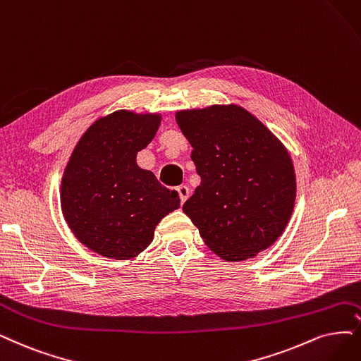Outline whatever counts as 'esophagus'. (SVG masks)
<instances>
[{
	"instance_id": "34e87169",
	"label": "esophagus",
	"mask_w": 361,
	"mask_h": 361,
	"mask_svg": "<svg viewBox=\"0 0 361 361\" xmlns=\"http://www.w3.org/2000/svg\"><path fill=\"white\" fill-rule=\"evenodd\" d=\"M177 192H178V195H180L181 204H184L185 201H188V197H189V195H190V190H189L188 185H178Z\"/></svg>"
}]
</instances>
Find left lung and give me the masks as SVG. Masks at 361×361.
Listing matches in <instances>:
<instances>
[{
    "label": "left lung",
    "instance_id": "1",
    "mask_svg": "<svg viewBox=\"0 0 361 361\" xmlns=\"http://www.w3.org/2000/svg\"><path fill=\"white\" fill-rule=\"evenodd\" d=\"M176 120L201 177L183 211L204 243L228 262L269 248L296 199L295 168L283 142L235 104L181 110Z\"/></svg>",
    "mask_w": 361,
    "mask_h": 361
}]
</instances>
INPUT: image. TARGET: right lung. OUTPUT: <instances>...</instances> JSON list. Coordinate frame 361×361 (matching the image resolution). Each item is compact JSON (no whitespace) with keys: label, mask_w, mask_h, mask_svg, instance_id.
Returning a JSON list of instances; mask_svg holds the SVG:
<instances>
[{"label":"right lung","mask_w":361,"mask_h":361,"mask_svg":"<svg viewBox=\"0 0 361 361\" xmlns=\"http://www.w3.org/2000/svg\"><path fill=\"white\" fill-rule=\"evenodd\" d=\"M160 120V114L128 110L101 117L66 164L62 214L78 241L104 257H137L153 241L159 221L180 208L178 193L137 165V153L152 142Z\"/></svg>","instance_id":"1"}]
</instances>
